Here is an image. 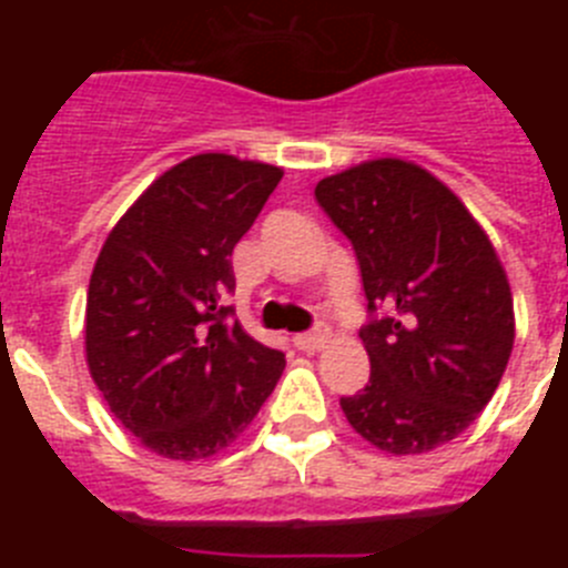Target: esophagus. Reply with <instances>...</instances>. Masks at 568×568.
I'll use <instances>...</instances> for the list:
<instances>
[{"label":"esophagus","mask_w":568,"mask_h":568,"mask_svg":"<svg viewBox=\"0 0 568 568\" xmlns=\"http://www.w3.org/2000/svg\"><path fill=\"white\" fill-rule=\"evenodd\" d=\"M327 338H329L327 327H315V329H310V333L295 335L293 344L298 346V349H304V353H315V349H321V346L327 344Z\"/></svg>","instance_id":"esophagus-1"}]
</instances>
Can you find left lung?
I'll use <instances>...</instances> for the list:
<instances>
[{"instance_id":"obj_1","label":"left lung","mask_w":568,"mask_h":568,"mask_svg":"<svg viewBox=\"0 0 568 568\" xmlns=\"http://www.w3.org/2000/svg\"><path fill=\"white\" fill-rule=\"evenodd\" d=\"M315 202L353 244L369 310V384L341 398L346 420L393 455L458 438L495 395L515 344L491 241L453 190L404 159L327 175Z\"/></svg>"}]
</instances>
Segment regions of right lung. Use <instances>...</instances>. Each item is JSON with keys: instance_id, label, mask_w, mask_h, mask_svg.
Returning a JSON list of instances; mask_svg holds the SVG:
<instances>
[{"instance_id": "add662e5", "label": "right lung", "mask_w": 568, "mask_h": 568, "mask_svg": "<svg viewBox=\"0 0 568 568\" xmlns=\"http://www.w3.org/2000/svg\"><path fill=\"white\" fill-rule=\"evenodd\" d=\"M281 168L202 153L159 175L119 219L90 275L84 353L110 413L150 453L210 458L233 444L284 373L224 307L233 247Z\"/></svg>"}]
</instances>
